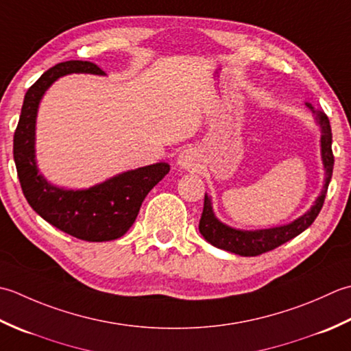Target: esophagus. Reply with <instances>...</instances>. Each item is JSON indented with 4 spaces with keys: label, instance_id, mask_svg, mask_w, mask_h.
Segmentation results:
<instances>
[{
    "label": "esophagus",
    "instance_id": "obj_1",
    "mask_svg": "<svg viewBox=\"0 0 351 351\" xmlns=\"http://www.w3.org/2000/svg\"><path fill=\"white\" fill-rule=\"evenodd\" d=\"M177 165L183 169H194L198 165V154L192 148H186L178 154Z\"/></svg>",
    "mask_w": 351,
    "mask_h": 351
}]
</instances>
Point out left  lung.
Masks as SVG:
<instances>
[{"mask_svg": "<svg viewBox=\"0 0 351 351\" xmlns=\"http://www.w3.org/2000/svg\"><path fill=\"white\" fill-rule=\"evenodd\" d=\"M307 109H309L313 117H315L317 124L321 132V160H323L324 167V184L321 189L319 195L315 202L311 206V209L302 217L292 221L289 224L271 227V228H259V230H242V228H234L227 226L215 217L212 207V199L209 195H204V207L203 215L199 219V233L203 238L212 244L213 247L226 250L239 256H259L262 253H267L269 250H274L278 245L285 244V242L295 238L302 232H304L309 227L323 207L324 198L327 194L328 183H330L332 173H333V153H332V128L328 118L324 112L315 110L311 103H306Z\"/></svg>", "mask_w": 351, "mask_h": 351, "instance_id": "left-lung-1", "label": "left lung"}]
</instances>
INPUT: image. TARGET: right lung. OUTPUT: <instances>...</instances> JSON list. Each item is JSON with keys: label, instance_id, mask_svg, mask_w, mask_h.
<instances>
[{"label": "right lung", "instance_id": "obj_1", "mask_svg": "<svg viewBox=\"0 0 351 351\" xmlns=\"http://www.w3.org/2000/svg\"><path fill=\"white\" fill-rule=\"evenodd\" d=\"M68 74L106 75L95 63L62 62L27 90L13 136V159L21 188L33 210L59 230L89 242L118 239L133 226L142 202L169 173V165L159 162L128 169L88 189H65L49 183L36 162V118L49 86Z\"/></svg>", "mask_w": 351, "mask_h": 351}]
</instances>
